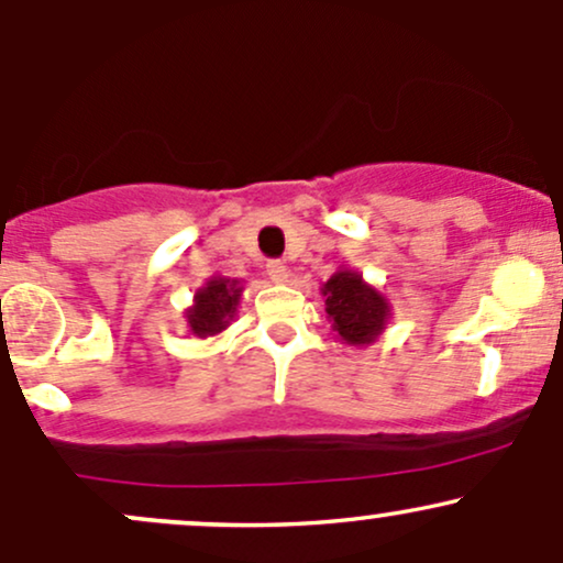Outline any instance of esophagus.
<instances>
[{
  "label": "esophagus",
  "mask_w": 563,
  "mask_h": 563,
  "mask_svg": "<svg viewBox=\"0 0 563 563\" xmlns=\"http://www.w3.org/2000/svg\"><path fill=\"white\" fill-rule=\"evenodd\" d=\"M267 275L273 283H286L288 280V264L286 262H269L267 264Z\"/></svg>",
  "instance_id": "1"
}]
</instances>
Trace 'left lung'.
<instances>
[{"mask_svg": "<svg viewBox=\"0 0 563 563\" xmlns=\"http://www.w3.org/2000/svg\"><path fill=\"white\" fill-rule=\"evenodd\" d=\"M320 294L325 296L328 322L341 344L367 346L378 341L389 325V299L346 264H341L328 283H322Z\"/></svg>", "mask_w": 563, "mask_h": 563, "instance_id": "1", "label": "left lung"}]
</instances>
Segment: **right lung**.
I'll return each instance as SVG.
<instances>
[{
    "mask_svg": "<svg viewBox=\"0 0 563 563\" xmlns=\"http://www.w3.org/2000/svg\"><path fill=\"white\" fill-rule=\"evenodd\" d=\"M243 296V283L230 280L224 275H211L192 296V303L185 309L183 318L187 331L196 339H209L228 331V325L235 320L238 303Z\"/></svg>",
    "mask_w": 563,
    "mask_h": 563,
    "instance_id": "obj_1",
    "label": "right lung"
}]
</instances>
